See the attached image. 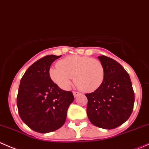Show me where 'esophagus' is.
<instances>
[{"label": "esophagus", "mask_w": 149, "mask_h": 149, "mask_svg": "<svg viewBox=\"0 0 149 149\" xmlns=\"http://www.w3.org/2000/svg\"><path fill=\"white\" fill-rule=\"evenodd\" d=\"M79 94H80V93H79V92H76V91H73V95H74V97L78 96V95H79Z\"/></svg>", "instance_id": "1"}]
</instances>
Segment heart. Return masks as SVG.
I'll list each match as a JSON object with an SVG mask.
<instances>
[{
	"label": "heart",
	"instance_id": "1",
	"mask_svg": "<svg viewBox=\"0 0 149 149\" xmlns=\"http://www.w3.org/2000/svg\"><path fill=\"white\" fill-rule=\"evenodd\" d=\"M49 75L53 82L63 90H68L74 77L78 88L84 92L96 91L104 82V70L101 61L88 56H70L51 67Z\"/></svg>",
	"mask_w": 149,
	"mask_h": 149
}]
</instances>
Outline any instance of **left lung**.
<instances>
[{"instance_id":"1","label":"left lung","mask_w":149,"mask_h":149,"mask_svg":"<svg viewBox=\"0 0 149 149\" xmlns=\"http://www.w3.org/2000/svg\"><path fill=\"white\" fill-rule=\"evenodd\" d=\"M104 70L102 85L87 93V114L90 122L104 129H114L129 119L135 96L129 74L123 66L111 58L98 57Z\"/></svg>"}]
</instances>
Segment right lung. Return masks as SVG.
<instances>
[{
	"label": "right lung",
	"mask_w": 149,
	"mask_h": 149,
	"mask_svg": "<svg viewBox=\"0 0 149 149\" xmlns=\"http://www.w3.org/2000/svg\"><path fill=\"white\" fill-rule=\"evenodd\" d=\"M61 56L48 55L25 72L19 88L17 107L22 120L40 133L55 131L64 124L74 101L71 91L61 90L49 75L50 67Z\"/></svg>",
	"instance_id": "1"
}]
</instances>
